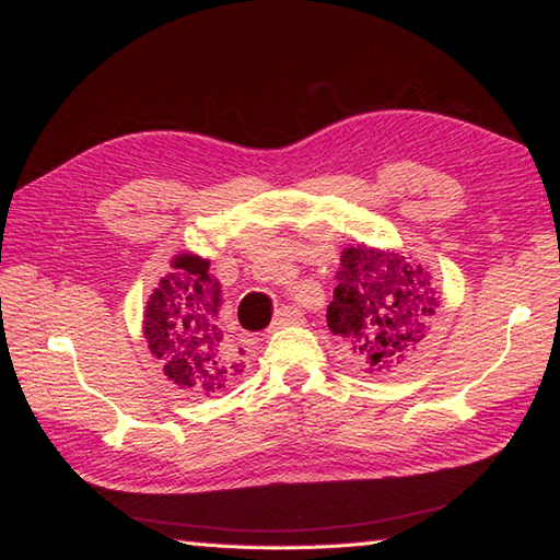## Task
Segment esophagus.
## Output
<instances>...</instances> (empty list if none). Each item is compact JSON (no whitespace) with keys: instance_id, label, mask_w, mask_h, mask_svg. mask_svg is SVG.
Here are the masks:
<instances>
[{"instance_id":"1","label":"esophagus","mask_w":560,"mask_h":560,"mask_svg":"<svg viewBox=\"0 0 560 560\" xmlns=\"http://www.w3.org/2000/svg\"><path fill=\"white\" fill-rule=\"evenodd\" d=\"M301 317H303V313L299 311V307H293V305H283L281 311L277 313V317H273L271 329H281V327H287V325L301 323Z\"/></svg>"}]
</instances>
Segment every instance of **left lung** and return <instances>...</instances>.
<instances>
[{
	"label": "left lung",
	"mask_w": 560,
	"mask_h": 560,
	"mask_svg": "<svg viewBox=\"0 0 560 560\" xmlns=\"http://www.w3.org/2000/svg\"><path fill=\"white\" fill-rule=\"evenodd\" d=\"M327 327L349 341L353 363L380 375L409 363L433 325L431 273L392 249L347 247L337 271Z\"/></svg>",
	"instance_id": "left-lung-1"
}]
</instances>
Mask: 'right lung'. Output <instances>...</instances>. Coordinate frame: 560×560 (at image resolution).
Returning a JSON list of instances; mask_svg holds the SVG:
<instances>
[{"label":"right lung","mask_w":560,"mask_h":560,"mask_svg":"<svg viewBox=\"0 0 560 560\" xmlns=\"http://www.w3.org/2000/svg\"><path fill=\"white\" fill-rule=\"evenodd\" d=\"M221 283L209 259L183 253L149 295L144 337L163 373L187 395H213L243 373L221 327Z\"/></svg>","instance_id":"1"}]
</instances>
